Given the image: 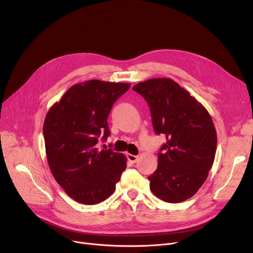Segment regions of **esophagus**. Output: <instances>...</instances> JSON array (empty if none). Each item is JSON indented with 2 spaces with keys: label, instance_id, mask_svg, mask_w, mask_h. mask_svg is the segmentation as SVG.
Segmentation results:
<instances>
[{
  "label": "esophagus",
  "instance_id": "1",
  "mask_svg": "<svg viewBox=\"0 0 253 253\" xmlns=\"http://www.w3.org/2000/svg\"><path fill=\"white\" fill-rule=\"evenodd\" d=\"M127 159L128 161L131 163H135L138 160V156L135 155H132V154H127Z\"/></svg>",
  "mask_w": 253,
  "mask_h": 253
}]
</instances>
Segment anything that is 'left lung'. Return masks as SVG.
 <instances>
[{"mask_svg": "<svg viewBox=\"0 0 253 253\" xmlns=\"http://www.w3.org/2000/svg\"><path fill=\"white\" fill-rule=\"evenodd\" d=\"M147 100L156 134L166 142L158 153V167L149 176L152 193L168 203L193 197L208 176L216 151V131L204 106L168 78L133 86Z\"/></svg>", "mask_w": 253, "mask_h": 253, "instance_id": "left-lung-1", "label": "left lung"}]
</instances>
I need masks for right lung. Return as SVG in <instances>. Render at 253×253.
Instances as JSON below:
<instances>
[{"mask_svg": "<svg viewBox=\"0 0 253 253\" xmlns=\"http://www.w3.org/2000/svg\"><path fill=\"white\" fill-rule=\"evenodd\" d=\"M129 87L99 80L76 84L46 115L43 133L52 175L79 203L94 205L108 199L126 168L122 153L100 150L97 142L110 135L112 106Z\"/></svg>", "mask_w": 253, "mask_h": 253, "instance_id": "1", "label": "right lung"}]
</instances>
